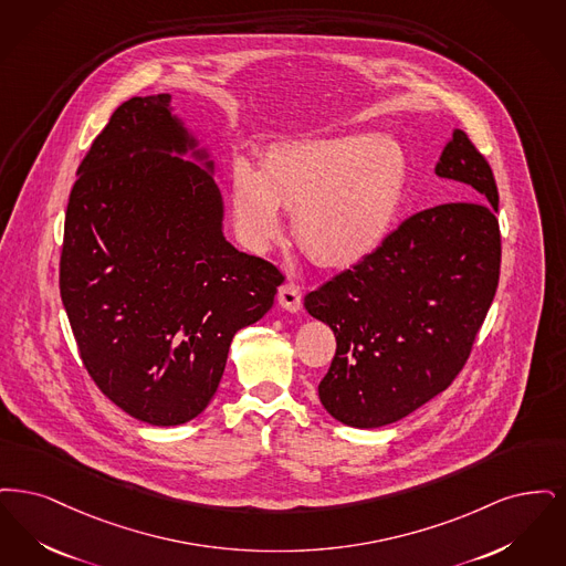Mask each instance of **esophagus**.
<instances>
[{"instance_id": "34e87169", "label": "esophagus", "mask_w": 566, "mask_h": 566, "mask_svg": "<svg viewBox=\"0 0 566 566\" xmlns=\"http://www.w3.org/2000/svg\"><path fill=\"white\" fill-rule=\"evenodd\" d=\"M276 300H279V304H281L285 311H290V313H297V311L302 308V295L297 292V287H295L294 283L281 285V287H279V294H276Z\"/></svg>"}]
</instances>
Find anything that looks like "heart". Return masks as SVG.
Instances as JSON below:
<instances>
[{"label": "heart", "mask_w": 566, "mask_h": 566, "mask_svg": "<svg viewBox=\"0 0 566 566\" xmlns=\"http://www.w3.org/2000/svg\"><path fill=\"white\" fill-rule=\"evenodd\" d=\"M408 181V156L391 135H340L269 149L255 172L239 163L230 207L247 245L271 247L279 209H292L297 245L321 266L345 269L387 237Z\"/></svg>", "instance_id": "b5f03b06"}]
</instances>
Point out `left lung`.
Wrapping results in <instances>:
<instances>
[{"instance_id": "left-lung-1", "label": "left lung", "mask_w": 566, "mask_h": 566, "mask_svg": "<svg viewBox=\"0 0 566 566\" xmlns=\"http://www.w3.org/2000/svg\"><path fill=\"white\" fill-rule=\"evenodd\" d=\"M436 175L459 181L471 200L410 216L368 258L304 297L308 315L336 336L321 403L348 427L391 424L446 391L491 308L501 271L491 165L454 128Z\"/></svg>"}]
</instances>
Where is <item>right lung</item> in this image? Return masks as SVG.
Returning a JSON list of instances; mask_svg holds the SVG:
<instances>
[{"mask_svg": "<svg viewBox=\"0 0 566 566\" xmlns=\"http://www.w3.org/2000/svg\"><path fill=\"white\" fill-rule=\"evenodd\" d=\"M197 146L171 95L124 101L65 216L59 287L82 364L120 410L158 427L209 406L234 334L271 311L285 279L226 241L213 160Z\"/></svg>", "mask_w": 566, "mask_h": 566, "instance_id": "1", "label": "right lung"}]
</instances>
